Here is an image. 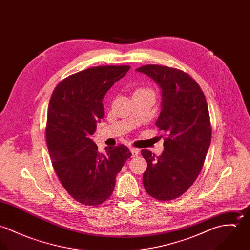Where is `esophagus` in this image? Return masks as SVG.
Listing matches in <instances>:
<instances>
[{"label": "esophagus", "instance_id": "1", "mask_svg": "<svg viewBox=\"0 0 250 250\" xmlns=\"http://www.w3.org/2000/svg\"><path fill=\"white\" fill-rule=\"evenodd\" d=\"M130 151H131L133 157L139 156V153H140V150H139V149H137V148H130Z\"/></svg>", "mask_w": 250, "mask_h": 250}]
</instances>
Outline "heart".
Returning <instances> with one entry per match:
<instances>
[{"label":"heart","mask_w":250,"mask_h":250,"mask_svg":"<svg viewBox=\"0 0 250 250\" xmlns=\"http://www.w3.org/2000/svg\"><path fill=\"white\" fill-rule=\"evenodd\" d=\"M141 92H152V90L147 87H140L135 91V93H141Z\"/></svg>","instance_id":"obj_1"}]
</instances>
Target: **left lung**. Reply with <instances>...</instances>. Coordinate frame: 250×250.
I'll return each mask as SVG.
<instances>
[{
	"label": "left lung",
	"instance_id": "left-lung-1",
	"mask_svg": "<svg viewBox=\"0 0 250 250\" xmlns=\"http://www.w3.org/2000/svg\"><path fill=\"white\" fill-rule=\"evenodd\" d=\"M136 70L161 88L162 110L156 126L167 136L161 156L142 150L147 162L143 186L152 197L172 200L191 187L203 167L212 138L207 101L199 84L185 72L156 64Z\"/></svg>",
	"mask_w": 250,
	"mask_h": 250
}]
</instances>
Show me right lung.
I'll list each match as a JSON object with an SVG mask.
<instances>
[{"label":"right lung","mask_w":250,"mask_h":250,"mask_svg":"<svg viewBox=\"0 0 250 250\" xmlns=\"http://www.w3.org/2000/svg\"><path fill=\"white\" fill-rule=\"evenodd\" d=\"M129 65L96 66L62 80L49 103L46 141L53 167L66 191L78 202L94 206L111 195L115 177L129 149L119 144L100 154L92 141L105 115L103 98Z\"/></svg>","instance_id":"right-lung-1"}]
</instances>
